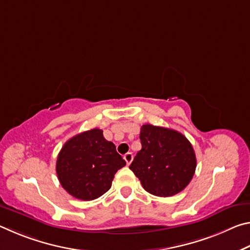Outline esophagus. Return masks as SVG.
Returning <instances> with one entry per match:
<instances>
[{
	"label": "esophagus",
	"instance_id": "obj_1",
	"mask_svg": "<svg viewBox=\"0 0 250 250\" xmlns=\"http://www.w3.org/2000/svg\"><path fill=\"white\" fill-rule=\"evenodd\" d=\"M124 159L125 160L126 164H128V166H130V163L132 162V160H133V154L131 153V152H128V153H125L124 155Z\"/></svg>",
	"mask_w": 250,
	"mask_h": 250
}]
</instances>
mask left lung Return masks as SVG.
I'll return each instance as SVG.
<instances>
[{"label": "left lung", "mask_w": 250, "mask_h": 250, "mask_svg": "<svg viewBox=\"0 0 250 250\" xmlns=\"http://www.w3.org/2000/svg\"><path fill=\"white\" fill-rule=\"evenodd\" d=\"M140 140L142 149L129 167L143 188L161 197L183 191L196 168L191 142L175 130L152 125L141 126Z\"/></svg>", "instance_id": "obj_1"}]
</instances>
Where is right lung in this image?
Instances as JSON below:
<instances>
[{
	"label": "right lung",
	"mask_w": 250,
	"mask_h": 250,
	"mask_svg": "<svg viewBox=\"0 0 250 250\" xmlns=\"http://www.w3.org/2000/svg\"><path fill=\"white\" fill-rule=\"evenodd\" d=\"M125 166L116 146L96 128L65 143L57 156L56 172L67 193L78 200L91 201L109 191L117 171Z\"/></svg>",
	"instance_id": "add662e5"
}]
</instances>
